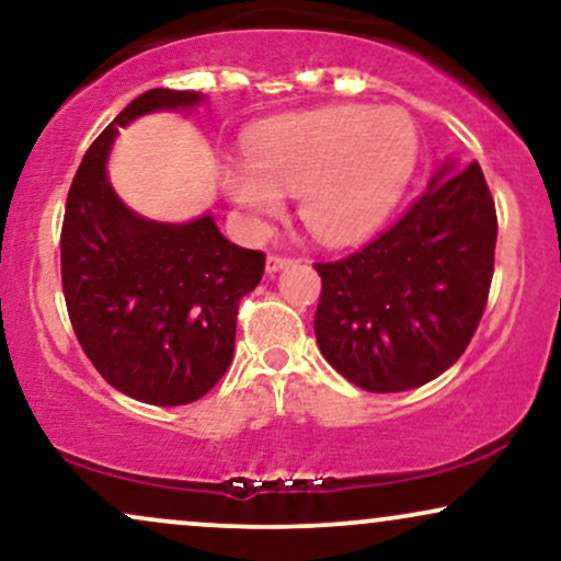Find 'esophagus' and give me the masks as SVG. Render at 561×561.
<instances>
[{
  "label": "esophagus",
  "mask_w": 561,
  "mask_h": 561,
  "mask_svg": "<svg viewBox=\"0 0 561 561\" xmlns=\"http://www.w3.org/2000/svg\"><path fill=\"white\" fill-rule=\"evenodd\" d=\"M289 263H293V259L289 255H279V253H272L266 259V268L268 272H279V268H287Z\"/></svg>",
  "instance_id": "esophagus-1"
}]
</instances>
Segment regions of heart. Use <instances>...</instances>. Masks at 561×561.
<instances>
[{
	"mask_svg": "<svg viewBox=\"0 0 561 561\" xmlns=\"http://www.w3.org/2000/svg\"><path fill=\"white\" fill-rule=\"evenodd\" d=\"M417 159L413 117L397 106H329L263 127L248 161L225 167V191L251 214H276L282 193L323 242H353L397 206Z\"/></svg>",
	"mask_w": 561,
	"mask_h": 561,
	"instance_id": "obj_1",
	"label": "heart"
}]
</instances>
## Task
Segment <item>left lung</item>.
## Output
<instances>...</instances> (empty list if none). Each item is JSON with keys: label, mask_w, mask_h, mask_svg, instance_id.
Masks as SVG:
<instances>
[{"label": "left lung", "mask_w": 561, "mask_h": 561, "mask_svg": "<svg viewBox=\"0 0 561 561\" xmlns=\"http://www.w3.org/2000/svg\"><path fill=\"white\" fill-rule=\"evenodd\" d=\"M451 171L444 164L428 191L360 251L313 263L321 276L316 342L355 387H423L465 353L481 323L496 206L478 161Z\"/></svg>", "instance_id": "1"}]
</instances>
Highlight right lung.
Returning <instances> with one entry per match:
<instances>
[{
    "label": "right lung",
    "mask_w": 561,
    "mask_h": 561,
    "mask_svg": "<svg viewBox=\"0 0 561 561\" xmlns=\"http://www.w3.org/2000/svg\"><path fill=\"white\" fill-rule=\"evenodd\" d=\"M198 101L201 93L170 88L133 99L80 161L59 238L67 313L88 360L117 391L159 408L201 400L227 374L240 300L266 266V255L229 242L211 216L140 219L106 180L119 127Z\"/></svg>",
    "instance_id": "right-lung-1"
}]
</instances>
